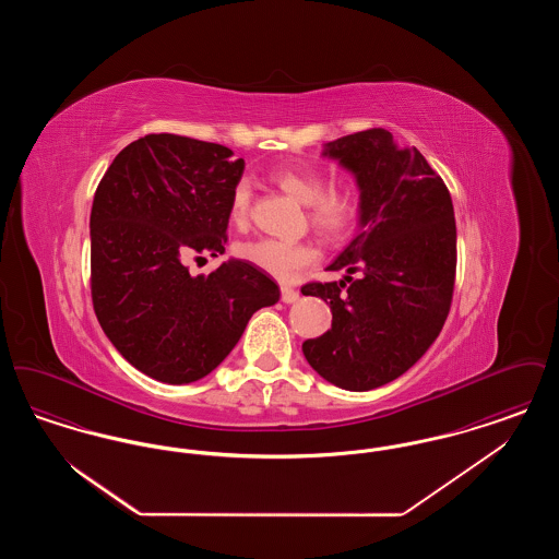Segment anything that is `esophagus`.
Returning <instances> with one entry per match:
<instances>
[{"mask_svg": "<svg viewBox=\"0 0 559 559\" xmlns=\"http://www.w3.org/2000/svg\"><path fill=\"white\" fill-rule=\"evenodd\" d=\"M281 299L285 304H295L299 299V292H295L292 287H281Z\"/></svg>", "mask_w": 559, "mask_h": 559, "instance_id": "1", "label": "esophagus"}]
</instances>
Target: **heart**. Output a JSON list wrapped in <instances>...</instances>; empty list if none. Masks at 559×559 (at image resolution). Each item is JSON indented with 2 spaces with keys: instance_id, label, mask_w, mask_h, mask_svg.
<instances>
[{
  "instance_id": "obj_1",
  "label": "heart",
  "mask_w": 559,
  "mask_h": 559,
  "mask_svg": "<svg viewBox=\"0 0 559 559\" xmlns=\"http://www.w3.org/2000/svg\"><path fill=\"white\" fill-rule=\"evenodd\" d=\"M283 192L301 205H308V222L322 239L340 240L346 237L358 219V197L349 187H329L319 169L281 167L272 174ZM251 212V188L240 180L233 188L228 217L235 228H245ZM240 260L264 270L276 281L289 283L304 267L317 262L319 251L310 242L258 239L240 242Z\"/></svg>"
}]
</instances>
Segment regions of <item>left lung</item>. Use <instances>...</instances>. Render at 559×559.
Wrapping results in <instances>:
<instances>
[{
	"instance_id": "1",
	"label": "left lung",
	"mask_w": 559,
	"mask_h": 559,
	"mask_svg": "<svg viewBox=\"0 0 559 559\" xmlns=\"http://www.w3.org/2000/svg\"><path fill=\"white\" fill-rule=\"evenodd\" d=\"M324 155L356 176L360 233L326 267H344V281L301 287L333 314L331 329L301 349L329 383L367 392L408 371L444 326L456 272L454 210L426 157L399 148L383 128L337 138Z\"/></svg>"
}]
</instances>
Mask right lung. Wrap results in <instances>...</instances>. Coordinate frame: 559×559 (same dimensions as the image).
<instances>
[{"label": "right lung", "mask_w": 559, "mask_h": 559, "mask_svg": "<svg viewBox=\"0 0 559 559\" xmlns=\"http://www.w3.org/2000/svg\"><path fill=\"white\" fill-rule=\"evenodd\" d=\"M245 160L222 144L148 133L128 144L94 194L92 301L110 344L138 371L190 383L233 352L253 312L278 301L260 267L230 260L192 276L187 260L224 253Z\"/></svg>", "instance_id": "add662e5"}]
</instances>
